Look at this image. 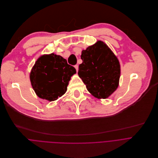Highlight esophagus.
<instances>
[{
	"instance_id": "obj_1",
	"label": "esophagus",
	"mask_w": 158,
	"mask_h": 158,
	"mask_svg": "<svg viewBox=\"0 0 158 158\" xmlns=\"http://www.w3.org/2000/svg\"><path fill=\"white\" fill-rule=\"evenodd\" d=\"M75 68L77 72H78V65H75Z\"/></svg>"
}]
</instances>
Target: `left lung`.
I'll return each instance as SVG.
<instances>
[{"instance_id":"obj_1","label":"left lung","mask_w":158,"mask_h":158,"mask_svg":"<svg viewBox=\"0 0 158 158\" xmlns=\"http://www.w3.org/2000/svg\"><path fill=\"white\" fill-rule=\"evenodd\" d=\"M81 58L78 74L88 91L96 98H108L118 86L120 65L116 56L105 43L98 41L83 50Z\"/></svg>"}]
</instances>
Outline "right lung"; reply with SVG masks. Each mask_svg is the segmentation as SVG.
I'll list each match as a JSON object with an SVG mask.
<instances>
[{
    "label": "right lung",
    "instance_id": "add662e5",
    "mask_svg": "<svg viewBox=\"0 0 158 158\" xmlns=\"http://www.w3.org/2000/svg\"><path fill=\"white\" fill-rule=\"evenodd\" d=\"M75 69L66 59L54 53L43 55L30 73V81L37 95L50 102L65 94Z\"/></svg>",
    "mask_w": 158,
    "mask_h": 158
}]
</instances>
